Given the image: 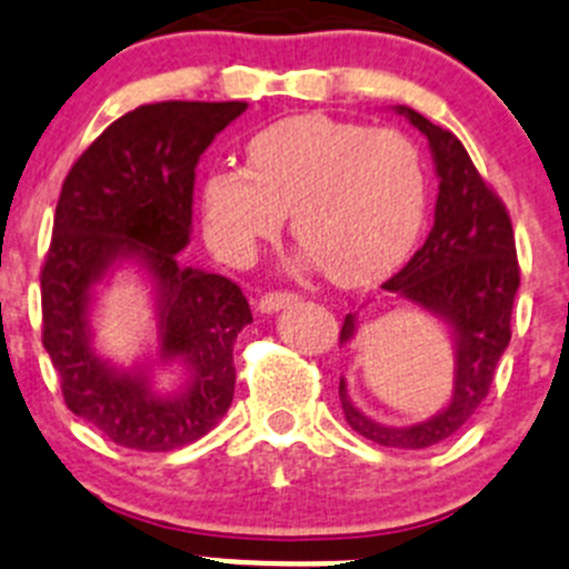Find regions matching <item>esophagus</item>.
<instances>
[{"instance_id": "esophagus-1", "label": "esophagus", "mask_w": 569, "mask_h": 569, "mask_svg": "<svg viewBox=\"0 0 569 569\" xmlns=\"http://www.w3.org/2000/svg\"><path fill=\"white\" fill-rule=\"evenodd\" d=\"M295 302H297V295H291V291H269V295L260 297L258 309L263 311V315H274V311L289 309V306H295Z\"/></svg>"}]
</instances>
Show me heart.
<instances>
[{"mask_svg":"<svg viewBox=\"0 0 569 569\" xmlns=\"http://www.w3.org/2000/svg\"><path fill=\"white\" fill-rule=\"evenodd\" d=\"M243 153L247 171L224 164L201 182L207 238L232 263L274 241L291 212L302 267L365 286L396 269L421 232L427 168L401 131L295 114L254 131Z\"/></svg>","mask_w":569,"mask_h":569,"instance_id":"b5f03b06","label":"heart"}]
</instances>
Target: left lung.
<instances>
[{"instance_id":"8db88e82","label":"left lung","mask_w":569,"mask_h":569,"mask_svg":"<svg viewBox=\"0 0 569 569\" xmlns=\"http://www.w3.org/2000/svg\"><path fill=\"white\" fill-rule=\"evenodd\" d=\"M429 142L438 201L427 241L381 289L418 306L449 328L455 350L452 396L427 421L390 427L365 416L339 379V401L353 432L392 449H427L452 438L482 405L497 362L511 342V309L519 289L513 227L506 207L477 173L452 131L429 123L410 106H396ZM359 320L345 317L339 345L353 342Z\"/></svg>"}]
</instances>
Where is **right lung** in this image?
Segmentation results:
<instances>
[{
	"instance_id": "add662e5",
	"label": "right lung",
	"mask_w": 569,
	"mask_h": 569,
	"mask_svg": "<svg viewBox=\"0 0 569 569\" xmlns=\"http://www.w3.org/2000/svg\"><path fill=\"white\" fill-rule=\"evenodd\" d=\"M247 103L162 100L109 126L63 179L41 269L44 348L63 401L126 449L171 452L210 432L236 392L232 348L252 322L232 280L182 267L193 232L196 164ZM134 266L152 286L158 350L117 366L93 348L97 286ZM183 381L159 391L156 370Z\"/></svg>"
}]
</instances>
